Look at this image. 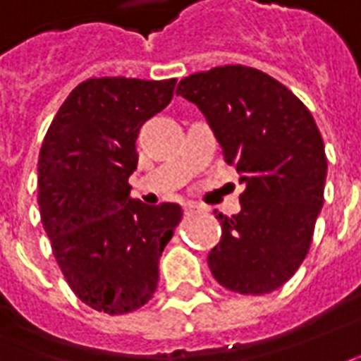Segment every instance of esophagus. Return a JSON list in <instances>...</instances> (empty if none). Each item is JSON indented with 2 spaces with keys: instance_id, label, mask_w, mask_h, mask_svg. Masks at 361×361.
<instances>
[{
  "instance_id": "1",
  "label": "esophagus",
  "mask_w": 361,
  "mask_h": 361,
  "mask_svg": "<svg viewBox=\"0 0 361 361\" xmlns=\"http://www.w3.org/2000/svg\"><path fill=\"white\" fill-rule=\"evenodd\" d=\"M197 209H200V207H197V205H195L193 201H188V203H183V213H185V215H191V213H195Z\"/></svg>"
}]
</instances>
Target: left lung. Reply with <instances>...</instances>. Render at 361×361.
I'll list each match as a JSON object with an SVG mask.
<instances>
[{"mask_svg":"<svg viewBox=\"0 0 361 361\" xmlns=\"http://www.w3.org/2000/svg\"><path fill=\"white\" fill-rule=\"evenodd\" d=\"M176 94L203 112L245 183L241 212L217 215L223 233L207 257L212 274L233 293H273L302 264L324 203L320 130L288 88L243 65L190 75Z\"/></svg>","mask_w":361,"mask_h":361,"instance_id":"1","label":"left lung"}]
</instances>
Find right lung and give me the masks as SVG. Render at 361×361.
Wrapping results in <instances>:
<instances>
[{
	"label": "right lung",
	"mask_w": 361,
	"mask_h": 361,
	"mask_svg": "<svg viewBox=\"0 0 361 361\" xmlns=\"http://www.w3.org/2000/svg\"><path fill=\"white\" fill-rule=\"evenodd\" d=\"M176 78L104 77L80 82L39 152V212L73 293L90 308L126 314L158 286L180 205L130 197L142 124L170 104Z\"/></svg>",
	"instance_id": "1"
}]
</instances>
